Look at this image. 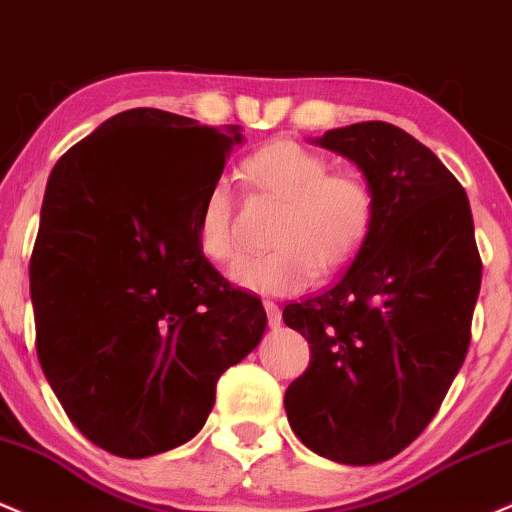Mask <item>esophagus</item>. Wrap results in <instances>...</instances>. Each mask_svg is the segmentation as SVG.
Instances as JSON below:
<instances>
[{
  "mask_svg": "<svg viewBox=\"0 0 512 512\" xmlns=\"http://www.w3.org/2000/svg\"><path fill=\"white\" fill-rule=\"evenodd\" d=\"M263 309H266V314H268V326L270 328H278L280 321H282L280 306L275 304V302H270V299H266V302H263Z\"/></svg>",
  "mask_w": 512,
  "mask_h": 512,
  "instance_id": "obj_1",
  "label": "esophagus"
}]
</instances>
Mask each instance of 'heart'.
<instances>
[{
  "mask_svg": "<svg viewBox=\"0 0 512 512\" xmlns=\"http://www.w3.org/2000/svg\"><path fill=\"white\" fill-rule=\"evenodd\" d=\"M326 155L292 138L261 146L242 162L254 189L273 196L282 210L270 232L268 254L244 256L230 268V280L254 294L299 292L316 275H330L359 254L376 218L371 184L359 172H330ZM198 251L213 263L237 254L230 186L213 182L196 210Z\"/></svg>",
  "mask_w": 512,
  "mask_h": 512,
  "instance_id": "heart-1",
  "label": "heart"
}]
</instances>
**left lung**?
I'll return each mask as SVG.
<instances>
[{
	"label": "left lung",
	"mask_w": 512,
	"mask_h": 512,
	"mask_svg": "<svg viewBox=\"0 0 512 512\" xmlns=\"http://www.w3.org/2000/svg\"><path fill=\"white\" fill-rule=\"evenodd\" d=\"M314 143L362 170L376 218L326 290L282 311L311 345L285 410L309 450L342 465H376L422 434L458 376L482 258L465 189L407 131L359 122Z\"/></svg>",
	"instance_id": "8db88e82"
}]
</instances>
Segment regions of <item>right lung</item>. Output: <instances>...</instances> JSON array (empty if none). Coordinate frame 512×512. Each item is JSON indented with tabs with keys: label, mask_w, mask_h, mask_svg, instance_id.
<instances>
[{
	"label": "right lung",
	"mask_w": 512,
	"mask_h": 512,
	"mask_svg": "<svg viewBox=\"0 0 512 512\" xmlns=\"http://www.w3.org/2000/svg\"><path fill=\"white\" fill-rule=\"evenodd\" d=\"M242 126L136 107L66 150L30 258L35 347L76 429L119 458L194 438L218 378L261 342V299L196 244V210Z\"/></svg>",
	"instance_id": "obj_1"
}]
</instances>
